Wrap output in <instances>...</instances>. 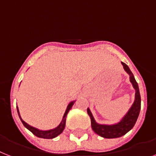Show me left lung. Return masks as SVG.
<instances>
[{
	"label": "left lung",
	"mask_w": 156,
	"mask_h": 156,
	"mask_svg": "<svg viewBox=\"0 0 156 156\" xmlns=\"http://www.w3.org/2000/svg\"><path fill=\"white\" fill-rule=\"evenodd\" d=\"M122 64L123 66L124 69L130 74V80H131L134 88L135 89V102L127 114L124 116L122 121L119 123L115 124V125H110V126L109 125H100L94 121L90 111L89 110V108H87V113L90 118L91 127L93 129V131L100 136L107 138V139L121 137L126 134L130 130H131L136 122L138 116L140 115V108H141V98H140V90H139L137 82L135 81L132 72L130 70L127 65H126L124 62H122Z\"/></svg>",
	"instance_id": "8db88e82"
}]
</instances>
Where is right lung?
Instances as JSON below:
<instances>
[{"label": "right lung", "mask_w": 156, "mask_h": 156, "mask_svg": "<svg viewBox=\"0 0 156 156\" xmlns=\"http://www.w3.org/2000/svg\"><path fill=\"white\" fill-rule=\"evenodd\" d=\"M74 102H75V101H73V102H71L69 105H68V107H67L66 108V111L65 114H64V116H63L62 121V122L59 124V126H57L56 128L53 129V130H49V131H40V130H37V129L34 128L33 126H30L29 124H27L25 122H24L23 120L21 119V116H20V114H19L18 107H16V110H17V113H18L19 117L21 119V122H22L24 126H25L28 130H30L34 135H36L37 137L43 138V139H48V140H49V139H53V138L57 137L58 135H60L61 133L62 132L66 126V120L67 114H68V112L69 111V110L72 108Z\"/></svg>", "instance_id": "1"}]
</instances>
